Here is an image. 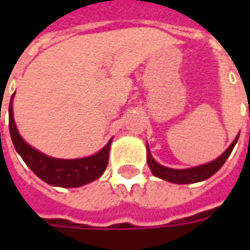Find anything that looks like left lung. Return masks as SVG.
<instances>
[{
  "mask_svg": "<svg viewBox=\"0 0 250 250\" xmlns=\"http://www.w3.org/2000/svg\"><path fill=\"white\" fill-rule=\"evenodd\" d=\"M250 116V112H249ZM238 136H236V139L231 142V145L226 148L224 154H221L220 157L211 161V162L205 163V165H199L195 167L190 168H170L166 166H162L152 158L151 151H150V147L147 145V163H148V167L151 170V173L158 177V178L165 179L167 182L171 184H178V185H188V184H195V182H202L205 179L210 178L211 175H214L218 170H220L224 163L226 162V159L229 158L230 152L233 151V148L236 146L237 141H238Z\"/></svg>",
  "mask_w": 250,
  "mask_h": 250,
  "instance_id": "1",
  "label": "left lung"
}]
</instances>
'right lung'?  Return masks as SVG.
I'll use <instances>...</instances> for the list:
<instances>
[{"label": "right lung", "instance_id": "add662e5", "mask_svg": "<svg viewBox=\"0 0 250 250\" xmlns=\"http://www.w3.org/2000/svg\"><path fill=\"white\" fill-rule=\"evenodd\" d=\"M13 98L14 93L12 95L9 103L10 138L16 151L19 152V155L24 159L26 166L39 178L48 185L57 188H80L84 185L91 184L95 179L103 175L108 163L109 147L112 139H109L108 143L102 150H99L96 154L89 157L77 158V159H60V158L48 157L46 154L28 145L22 139V136L20 135L13 119Z\"/></svg>", "mask_w": 250, "mask_h": 250}]
</instances>
